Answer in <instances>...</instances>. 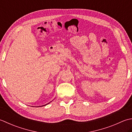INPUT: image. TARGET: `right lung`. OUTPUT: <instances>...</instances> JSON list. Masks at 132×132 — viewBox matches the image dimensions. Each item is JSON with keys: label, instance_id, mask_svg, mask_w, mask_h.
Returning <instances> with one entry per match:
<instances>
[{"label": "right lung", "instance_id": "obj_1", "mask_svg": "<svg viewBox=\"0 0 132 132\" xmlns=\"http://www.w3.org/2000/svg\"><path fill=\"white\" fill-rule=\"evenodd\" d=\"M47 103V104H49V103ZM47 104H45V105H42V106H45V105H47Z\"/></svg>", "mask_w": 132, "mask_h": 132}]
</instances>
